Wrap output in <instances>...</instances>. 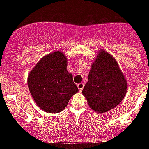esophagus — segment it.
Masks as SVG:
<instances>
[{"label":"esophagus","mask_w":149,"mask_h":149,"mask_svg":"<svg viewBox=\"0 0 149 149\" xmlns=\"http://www.w3.org/2000/svg\"><path fill=\"white\" fill-rule=\"evenodd\" d=\"M84 87V84H82V83L77 84V88H78V89H79V91H80V92H81V91L83 90Z\"/></svg>","instance_id":"34e87169"}]
</instances>
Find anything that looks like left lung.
I'll return each mask as SVG.
<instances>
[{"instance_id":"left-lung-1","label":"left lung","mask_w":149,"mask_h":149,"mask_svg":"<svg viewBox=\"0 0 149 149\" xmlns=\"http://www.w3.org/2000/svg\"><path fill=\"white\" fill-rule=\"evenodd\" d=\"M127 82L119 65L107 52L98 54L82 93L88 104L100 113L109 111L120 103L127 92Z\"/></svg>"}]
</instances>
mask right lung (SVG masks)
Listing matches in <instances>:
<instances>
[{
  "mask_svg": "<svg viewBox=\"0 0 149 149\" xmlns=\"http://www.w3.org/2000/svg\"><path fill=\"white\" fill-rule=\"evenodd\" d=\"M67 59L60 51L41 59L27 78L34 101L42 110L51 113L63 111L78 88L66 69Z\"/></svg>",
  "mask_w": 149,
  "mask_h": 149,
  "instance_id": "add662e5",
  "label": "right lung"
}]
</instances>
